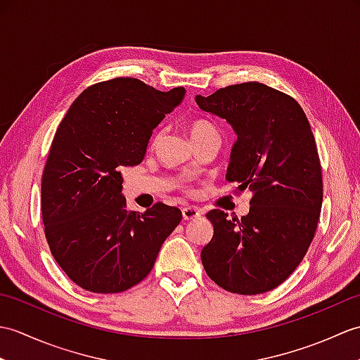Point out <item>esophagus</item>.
I'll list each match as a JSON object with an SVG mask.
<instances>
[{"label": "esophagus", "mask_w": 360, "mask_h": 360, "mask_svg": "<svg viewBox=\"0 0 360 360\" xmlns=\"http://www.w3.org/2000/svg\"><path fill=\"white\" fill-rule=\"evenodd\" d=\"M202 215V212L198 209V207H184L182 209V217H184V219H196L200 218Z\"/></svg>", "instance_id": "esophagus-1"}]
</instances>
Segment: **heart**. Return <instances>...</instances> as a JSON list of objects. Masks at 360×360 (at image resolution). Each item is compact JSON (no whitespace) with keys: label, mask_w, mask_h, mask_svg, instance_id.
Listing matches in <instances>:
<instances>
[{"label":"heart","mask_w":360,"mask_h":360,"mask_svg":"<svg viewBox=\"0 0 360 360\" xmlns=\"http://www.w3.org/2000/svg\"><path fill=\"white\" fill-rule=\"evenodd\" d=\"M188 133H190V136H192V139H193V137L207 134V133H217V129H215V127L210 124V122L202 120V119H198V120L190 122ZM159 139H160V131H158L155 136H153L151 145H156L159 142Z\"/></svg>","instance_id":"heart-1"}]
</instances>
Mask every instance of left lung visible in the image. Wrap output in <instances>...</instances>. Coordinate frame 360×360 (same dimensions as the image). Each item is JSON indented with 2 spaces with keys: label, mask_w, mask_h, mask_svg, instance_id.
Masks as SVG:
<instances>
[{
  "label": "left lung",
  "mask_w": 360,
  "mask_h": 360,
  "mask_svg": "<svg viewBox=\"0 0 360 360\" xmlns=\"http://www.w3.org/2000/svg\"><path fill=\"white\" fill-rule=\"evenodd\" d=\"M196 103L232 125L226 181L252 192L241 219L218 209L205 215L213 236L201 250L202 266L229 292H267L300 264L322 209V167L307 114L292 97L258 82L196 96Z\"/></svg>",
  "instance_id": "obj_1"
}]
</instances>
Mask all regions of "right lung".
I'll return each instance as SVG.
<instances>
[{"label": "right lung", "mask_w": 360, "mask_h": 360, "mask_svg": "<svg viewBox=\"0 0 360 360\" xmlns=\"http://www.w3.org/2000/svg\"><path fill=\"white\" fill-rule=\"evenodd\" d=\"M184 96L182 86L162 93L117 77L83 91L60 122L41 178V217L51 254L80 288H133L181 223V210L162 202L127 210L122 168L142 162L153 129Z\"/></svg>", "instance_id": "add662e5"}]
</instances>
